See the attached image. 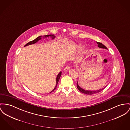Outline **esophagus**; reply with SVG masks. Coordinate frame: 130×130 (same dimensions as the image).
<instances>
[{"label":"esophagus","instance_id":"34e87169","mask_svg":"<svg viewBox=\"0 0 130 130\" xmlns=\"http://www.w3.org/2000/svg\"><path fill=\"white\" fill-rule=\"evenodd\" d=\"M70 66H67V67H66L64 68V69H63V71H68L69 69H70Z\"/></svg>","mask_w":130,"mask_h":130}]
</instances>
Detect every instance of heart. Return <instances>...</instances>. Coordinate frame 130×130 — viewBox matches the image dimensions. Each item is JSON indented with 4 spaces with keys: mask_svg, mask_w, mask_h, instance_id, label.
<instances>
[{
    "mask_svg": "<svg viewBox=\"0 0 130 130\" xmlns=\"http://www.w3.org/2000/svg\"><path fill=\"white\" fill-rule=\"evenodd\" d=\"M78 48L80 49H82V47H79Z\"/></svg>",
    "mask_w": 130,
    "mask_h": 130,
    "instance_id": "obj_1",
    "label": "heart"
}]
</instances>
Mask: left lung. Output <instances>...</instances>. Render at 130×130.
Wrapping results in <instances>:
<instances>
[{
    "mask_svg": "<svg viewBox=\"0 0 130 130\" xmlns=\"http://www.w3.org/2000/svg\"><path fill=\"white\" fill-rule=\"evenodd\" d=\"M96 43L98 44V46L99 48H104V49H107V48L103 45V44L101 43H100V42H96ZM106 87H104L103 88L101 89H99V90H95V91H89V90H85L82 88H81L78 85V82L77 83V87L78 88L79 91H80L81 92H82V93H84V94H85L87 95H93V94H94L95 93H99L101 91H102V90H103L104 89V88Z\"/></svg>",
    "mask_w": 130,
    "mask_h": 130,
    "instance_id": "left-lung-1",
    "label": "left lung"
}]
</instances>
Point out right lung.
Listing matches in <instances>:
<instances>
[{
  "label": "right lung",
  "mask_w": 130,
  "mask_h": 130,
  "mask_svg": "<svg viewBox=\"0 0 130 130\" xmlns=\"http://www.w3.org/2000/svg\"><path fill=\"white\" fill-rule=\"evenodd\" d=\"M49 36H51V37L52 38V39H54V38H55V36H55L54 35H44V36H43V37H45H45H49ZM42 37V36H38V37H37L36 39H35V40H32V41H31L29 42L28 43L26 44L25 45V47L27 46V45L34 44L36 43L38 41H39V40L41 39V37ZM61 72L58 74V75L57 76V78H56V86L54 88V89L52 90V91L50 92L49 93H52V92H53V91L56 89V87L57 86L58 82H59V80H60V77H61Z\"/></svg>",
  "instance_id": "add662e5"
}]
</instances>
